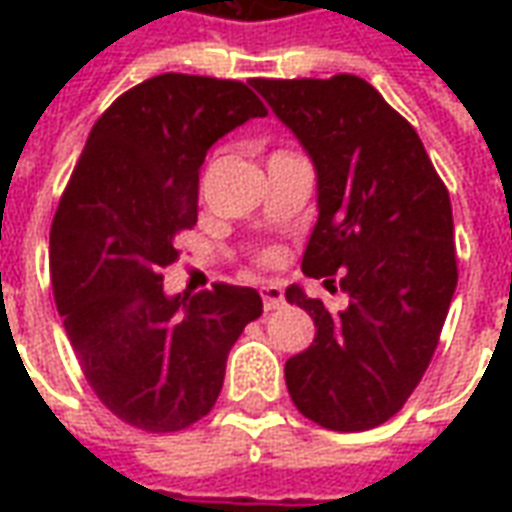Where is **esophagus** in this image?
I'll return each instance as SVG.
<instances>
[{
    "label": "esophagus",
    "mask_w": 512,
    "mask_h": 512,
    "mask_svg": "<svg viewBox=\"0 0 512 512\" xmlns=\"http://www.w3.org/2000/svg\"><path fill=\"white\" fill-rule=\"evenodd\" d=\"M260 293H263V307H266V310H279V307L285 304V293H282V288H279L277 282H266V285L260 288Z\"/></svg>",
    "instance_id": "esophagus-1"
}]
</instances>
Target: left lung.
<instances>
[{
  "label": "left lung",
  "mask_w": 512,
  "mask_h": 512,
  "mask_svg": "<svg viewBox=\"0 0 512 512\" xmlns=\"http://www.w3.org/2000/svg\"><path fill=\"white\" fill-rule=\"evenodd\" d=\"M257 93L307 150L318 178V222L301 260L348 296L329 310L290 285L315 340L285 362L301 414L329 430H367L397 414L439 345L458 285L450 194L414 128L373 84L255 79Z\"/></svg>",
  "instance_id": "left-lung-1"
}]
</instances>
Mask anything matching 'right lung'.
<instances>
[{
	"mask_svg": "<svg viewBox=\"0 0 512 512\" xmlns=\"http://www.w3.org/2000/svg\"><path fill=\"white\" fill-rule=\"evenodd\" d=\"M266 106L241 82L161 73L98 117L51 222L54 301L76 359L115 417L172 433L205 417L227 354L260 318L255 288L169 296L161 268L197 224L200 167Z\"/></svg>",
	"mask_w": 512,
	"mask_h": 512,
	"instance_id": "right-lung-1",
	"label": "right lung"
}]
</instances>
